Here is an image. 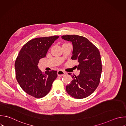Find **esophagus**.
Here are the masks:
<instances>
[{"instance_id": "esophagus-1", "label": "esophagus", "mask_w": 126, "mask_h": 126, "mask_svg": "<svg viewBox=\"0 0 126 126\" xmlns=\"http://www.w3.org/2000/svg\"><path fill=\"white\" fill-rule=\"evenodd\" d=\"M65 72L64 71H63V70H59L58 71V72H57V74H58V76H63L64 74H65Z\"/></svg>"}]
</instances>
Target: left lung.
I'll return each mask as SVG.
<instances>
[{
  "instance_id": "8db88e82",
  "label": "left lung",
  "mask_w": 126,
  "mask_h": 126,
  "mask_svg": "<svg viewBox=\"0 0 126 126\" xmlns=\"http://www.w3.org/2000/svg\"><path fill=\"white\" fill-rule=\"evenodd\" d=\"M62 39L72 42L71 59L79 63V75L73 76L72 80L66 86L67 93L72 97L81 99L92 94L97 87L102 71L100 55L98 49L86 38L77 35H67Z\"/></svg>"
}]
</instances>
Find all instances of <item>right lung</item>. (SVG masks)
<instances>
[{
    "mask_svg": "<svg viewBox=\"0 0 126 126\" xmlns=\"http://www.w3.org/2000/svg\"><path fill=\"white\" fill-rule=\"evenodd\" d=\"M59 36L36 38L26 43L20 51L15 63L17 80L28 94L41 98L50 92L57 71L51 70L45 73L37 66L39 60L45 58L52 44Z\"/></svg>",
    "mask_w": 126,
    "mask_h": 126,
    "instance_id": "right-lung-1",
    "label": "right lung"
}]
</instances>
